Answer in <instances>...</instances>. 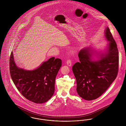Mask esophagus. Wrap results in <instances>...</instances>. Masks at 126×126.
Here are the masks:
<instances>
[{"mask_svg":"<svg viewBox=\"0 0 126 126\" xmlns=\"http://www.w3.org/2000/svg\"><path fill=\"white\" fill-rule=\"evenodd\" d=\"M66 64L68 66H72V62H71V61L70 60H67L66 61Z\"/></svg>","mask_w":126,"mask_h":126,"instance_id":"obj_1","label":"esophagus"}]
</instances>
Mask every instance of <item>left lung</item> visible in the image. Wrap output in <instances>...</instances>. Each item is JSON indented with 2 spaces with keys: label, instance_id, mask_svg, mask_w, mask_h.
Here are the masks:
<instances>
[{
  "label": "left lung",
  "instance_id": "1",
  "mask_svg": "<svg viewBox=\"0 0 126 126\" xmlns=\"http://www.w3.org/2000/svg\"><path fill=\"white\" fill-rule=\"evenodd\" d=\"M104 31L109 42L104 51L97 52L90 47L83 48L78 53L80 61L72 66L77 93L87 101L95 100L102 95L118 74L119 57L117 44L108 27ZM94 56L97 59H94Z\"/></svg>",
  "mask_w": 126,
  "mask_h": 126
}]
</instances>
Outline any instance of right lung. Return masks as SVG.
I'll return each mask as SVG.
<instances>
[{"label": "right lung", "mask_w": 126, "mask_h": 126, "mask_svg": "<svg viewBox=\"0 0 126 126\" xmlns=\"http://www.w3.org/2000/svg\"><path fill=\"white\" fill-rule=\"evenodd\" d=\"M9 63L12 80L25 98L36 103H42L51 98L55 78L62 65L60 59L52 57L36 69L28 70L16 66L11 52Z\"/></svg>", "instance_id": "1"}]
</instances>
